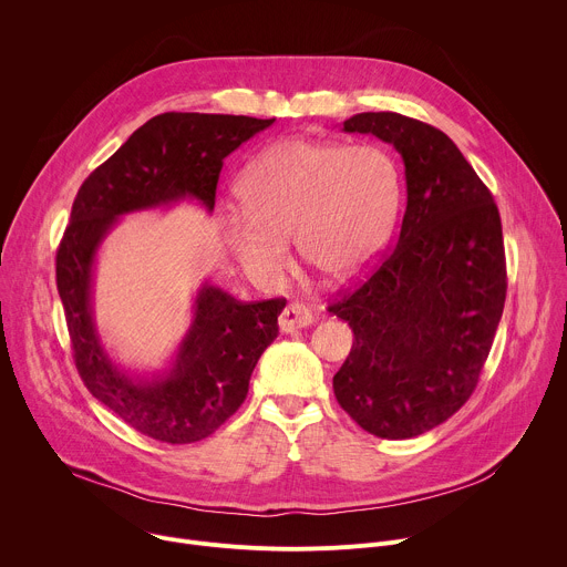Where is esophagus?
Here are the masks:
<instances>
[{"instance_id":"esophagus-1","label":"esophagus","mask_w":567,"mask_h":567,"mask_svg":"<svg viewBox=\"0 0 567 567\" xmlns=\"http://www.w3.org/2000/svg\"><path fill=\"white\" fill-rule=\"evenodd\" d=\"M311 322H313L311 311H309L305 305H300V302L287 305V307L282 309V313H280V320H278V324H280V329H282L285 333L296 331V329H305V327H309Z\"/></svg>"}]
</instances>
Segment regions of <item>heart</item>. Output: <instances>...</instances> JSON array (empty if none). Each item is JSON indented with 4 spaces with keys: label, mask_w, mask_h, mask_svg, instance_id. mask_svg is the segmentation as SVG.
<instances>
[{
    "label": "heart",
    "mask_w": 567,
    "mask_h": 567,
    "mask_svg": "<svg viewBox=\"0 0 567 567\" xmlns=\"http://www.w3.org/2000/svg\"><path fill=\"white\" fill-rule=\"evenodd\" d=\"M245 220L227 245L254 280L271 285L300 260L329 280L355 276L392 231L401 203L394 159L375 146L287 140L247 164L238 179Z\"/></svg>",
    "instance_id": "1"
}]
</instances>
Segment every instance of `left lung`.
<instances>
[{
	"label": "left lung",
	"mask_w": 567,
	"mask_h": 567,
	"mask_svg": "<svg viewBox=\"0 0 567 567\" xmlns=\"http://www.w3.org/2000/svg\"><path fill=\"white\" fill-rule=\"evenodd\" d=\"M342 131L401 153L408 207L394 251L329 307L353 331L333 394L364 432L414 439L478 383L507 291L501 216L443 131L390 111L358 113Z\"/></svg>",
	"instance_id": "obj_1"
}]
</instances>
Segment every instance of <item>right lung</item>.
<instances>
[{
  "label": "right lung",
  "mask_w": 567,
  "mask_h": 567,
  "mask_svg": "<svg viewBox=\"0 0 567 567\" xmlns=\"http://www.w3.org/2000/svg\"><path fill=\"white\" fill-rule=\"evenodd\" d=\"M274 122L216 113L155 115L84 179L73 203L55 276L75 367L100 403L155 441H203L238 412L258 358L278 336L287 300L240 302L205 282L171 367L144 379L117 367L97 333V249L126 214L166 209L182 200H196L212 214L223 159Z\"/></svg>",
  "instance_id": "right-lung-1"
}]
</instances>
